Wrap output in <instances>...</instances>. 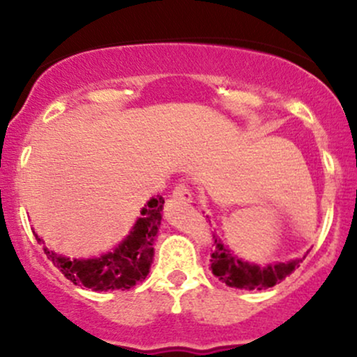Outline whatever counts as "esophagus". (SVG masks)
<instances>
[{
    "label": "esophagus",
    "instance_id": "1",
    "mask_svg": "<svg viewBox=\"0 0 357 357\" xmlns=\"http://www.w3.org/2000/svg\"><path fill=\"white\" fill-rule=\"evenodd\" d=\"M171 198L174 199V202H179V203H191L192 202V192L190 190V186H188L186 181H179L178 184L174 186L173 190V195H171Z\"/></svg>",
    "mask_w": 357,
    "mask_h": 357
}]
</instances>
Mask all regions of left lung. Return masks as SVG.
Here are the masks:
<instances>
[{"instance_id":"1","label":"left lung","mask_w":357,"mask_h":357,"mask_svg":"<svg viewBox=\"0 0 357 357\" xmlns=\"http://www.w3.org/2000/svg\"><path fill=\"white\" fill-rule=\"evenodd\" d=\"M213 240H215V250L211 253L213 275L218 277V280L233 289H268L289 277L302 261V258H297V260H290L287 264L258 267L255 264H248V261L240 260L238 257L233 255L215 235H213Z\"/></svg>"}]
</instances>
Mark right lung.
Instances as JSON below:
<instances>
[{
  "label": "right lung",
  "instance_id": "obj_1",
  "mask_svg": "<svg viewBox=\"0 0 357 357\" xmlns=\"http://www.w3.org/2000/svg\"><path fill=\"white\" fill-rule=\"evenodd\" d=\"M162 204L165 198L158 195L149 199L142 208L141 218L136 221L127 238L114 252L105 253L99 258H70L56 255L43 247L45 255L75 285L107 292V290H126L142 282L149 273L154 257V240L162 220ZM35 238L42 243V238L33 231Z\"/></svg>",
  "mask_w": 357,
  "mask_h": 357
}]
</instances>
